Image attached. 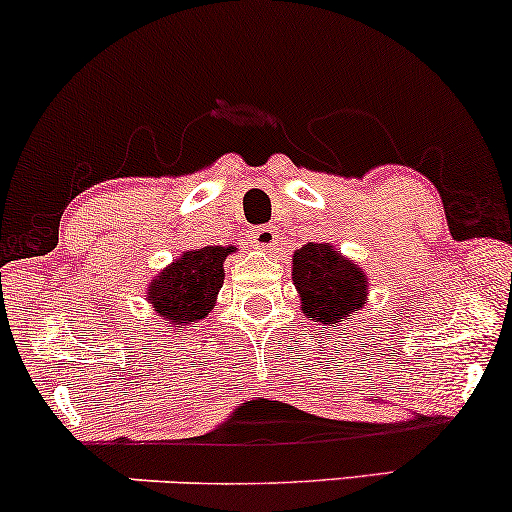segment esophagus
<instances>
[{"label":"esophagus","mask_w":512,"mask_h":512,"mask_svg":"<svg viewBox=\"0 0 512 512\" xmlns=\"http://www.w3.org/2000/svg\"><path fill=\"white\" fill-rule=\"evenodd\" d=\"M249 242L254 244L256 249L268 251V249H273V246H277L280 239H277V232L273 225H261V227H256V230L249 232Z\"/></svg>","instance_id":"obj_1"}]
</instances>
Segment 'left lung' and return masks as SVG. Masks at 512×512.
Listing matches in <instances>:
<instances>
[{"mask_svg": "<svg viewBox=\"0 0 512 512\" xmlns=\"http://www.w3.org/2000/svg\"><path fill=\"white\" fill-rule=\"evenodd\" d=\"M294 285L301 308L315 323L337 325L365 306L363 270L353 266L327 244H306L294 254Z\"/></svg>", "mask_w": 512, "mask_h": 512, "instance_id": "1", "label": "left lung"}]
</instances>
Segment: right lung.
I'll list each match as a JSON object with an SVG mask.
<instances>
[{"label": "right lung", "instance_id": "obj_1", "mask_svg": "<svg viewBox=\"0 0 512 512\" xmlns=\"http://www.w3.org/2000/svg\"><path fill=\"white\" fill-rule=\"evenodd\" d=\"M230 251L232 246H204L187 251L151 282L147 299L168 330L192 325L211 313L218 289L223 285V261Z\"/></svg>", "mask_w": 512, "mask_h": 512}]
</instances>
